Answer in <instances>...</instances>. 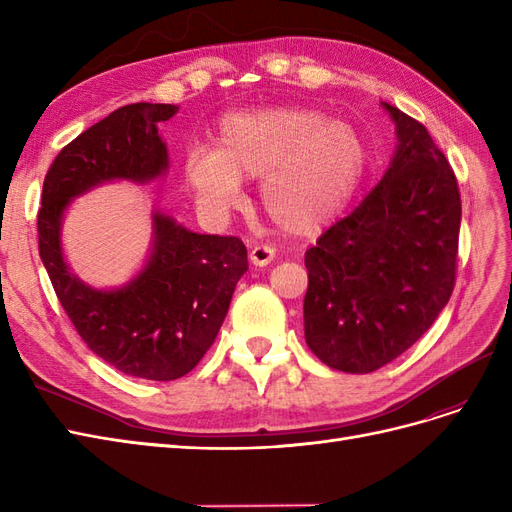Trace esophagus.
Returning a JSON list of instances; mask_svg holds the SVG:
<instances>
[{
	"instance_id": "34e87169",
	"label": "esophagus",
	"mask_w": 512,
	"mask_h": 512,
	"mask_svg": "<svg viewBox=\"0 0 512 512\" xmlns=\"http://www.w3.org/2000/svg\"><path fill=\"white\" fill-rule=\"evenodd\" d=\"M273 258H275V250L269 245H256L250 250V260H252V265H256V267L271 265Z\"/></svg>"
}]
</instances>
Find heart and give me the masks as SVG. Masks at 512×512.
Here are the masks:
<instances>
[{
	"mask_svg": "<svg viewBox=\"0 0 512 512\" xmlns=\"http://www.w3.org/2000/svg\"><path fill=\"white\" fill-rule=\"evenodd\" d=\"M367 166L369 145L350 121L314 106H269L226 115L213 149L185 156L183 177L218 215L241 203V181L262 179L267 218L290 237H312L346 211Z\"/></svg>",
	"mask_w": 512,
	"mask_h": 512,
	"instance_id": "1",
	"label": "heart"
}]
</instances>
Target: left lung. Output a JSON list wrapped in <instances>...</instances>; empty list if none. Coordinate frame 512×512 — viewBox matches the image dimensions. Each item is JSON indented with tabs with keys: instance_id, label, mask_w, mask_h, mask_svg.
Returning a JSON list of instances; mask_svg holds the SVG:
<instances>
[{
	"instance_id": "8db88e82",
	"label": "left lung",
	"mask_w": 512,
	"mask_h": 512,
	"mask_svg": "<svg viewBox=\"0 0 512 512\" xmlns=\"http://www.w3.org/2000/svg\"><path fill=\"white\" fill-rule=\"evenodd\" d=\"M395 121L391 166L363 203L305 252V342L346 374L404 354L455 288L461 198L453 168L423 123Z\"/></svg>"
}]
</instances>
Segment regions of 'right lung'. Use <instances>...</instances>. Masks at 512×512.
<instances>
[{"mask_svg":"<svg viewBox=\"0 0 512 512\" xmlns=\"http://www.w3.org/2000/svg\"><path fill=\"white\" fill-rule=\"evenodd\" d=\"M175 104L121 106L59 151L42 185L38 250L59 303L87 348L123 374L177 380L211 348L226 318L247 250L237 237L198 235L151 213V252L128 284L102 290L76 277L61 247L74 198L108 181L147 183L168 170L158 126Z\"/></svg>","mask_w":512,"mask_h":512,"instance_id":"right-lung-1","label":"right lung"}]
</instances>
